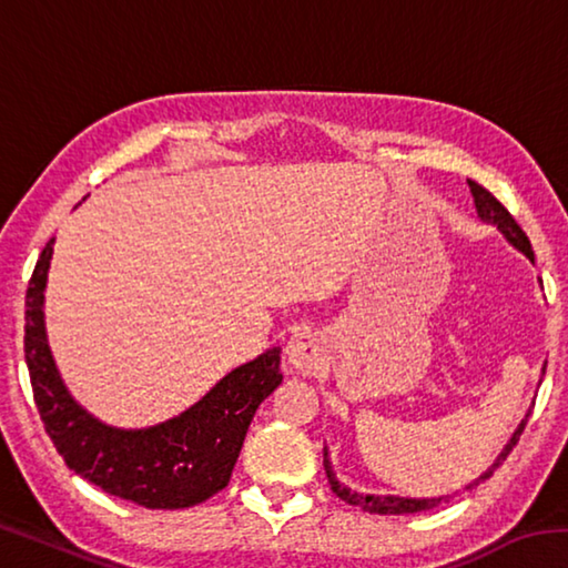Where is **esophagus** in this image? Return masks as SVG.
I'll use <instances>...</instances> for the list:
<instances>
[{
    "label": "esophagus",
    "mask_w": 568,
    "mask_h": 568,
    "mask_svg": "<svg viewBox=\"0 0 568 568\" xmlns=\"http://www.w3.org/2000/svg\"><path fill=\"white\" fill-rule=\"evenodd\" d=\"M285 355L291 368H295L303 376H313L323 368L325 348L323 341L313 331H297L291 335V341L285 345Z\"/></svg>",
    "instance_id": "34e87169"
}]
</instances>
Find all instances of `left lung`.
<instances>
[{
  "instance_id": "obj_1",
  "label": "left lung",
  "mask_w": 568,
  "mask_h": 568,
  "mask_svg": "<svg viewBox=\"0 0 568 568\" xmlns=\"http://www.w3.org/2000/svg\"><path fill=\"white\" fill-rule=\"evenodd\" d=\"M468 187H470V195H474L478 217L484 220V223L496 225L498 230H501V235L508 240V243H511V245L518 250V253H524V255L528 257V261L534 263L531 243H528L526 233H524L521 227H518V223L511 217V213H508V210H506L501 203H498V200L491 195V192H488L486 187H480L478 182L468 180ZM544 371H546V365H544ZM528 416H531V410H528L526 416H524V420L518 423V428L514 430V436L508 438V444L504 446L501 454L496 456L491 468L484 470V474H480L476 480H470V484L466 486V491H470V488H476L478 484H484V480H486L488 476H491L498 466L504 464L506 456L511 454V448L516 446L518 436L524 434V426H526ZM323 466H325V474H328L333 494L338 496V498H343L345 504L361 506L363 511H368V514H418V511H426V508L438 506L440 501H448V498H450V496H440V498H403V496H376V494H358V491H351V488L343 486L341 480H338V476L333 474L328 448H323Z\"/></svg>"
}]
</instances>
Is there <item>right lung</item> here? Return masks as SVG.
Returning <instances> with one entry per match:
<instances>
[{
  "label": "right lung",
  "mask_w": 568,
  "mask_h": 568,
  "mask_svg": "<svg viewBox=\"0 0 568 568\" xmlns=\"http://www.w3.org/2000/svg\"><path fill=\"white\" fill-rule=\"evenodd\" d=\"M52 245L42 250L27 287L24 358L34 403L64 464L104 494L145 508H187L223 491L257 406L283 383L281 348L237 365L180 416L148 428L108 426L72 398L47 341Z\"/></svg>",
  "instance_id": "obj_1"
}]
</instances>
